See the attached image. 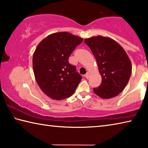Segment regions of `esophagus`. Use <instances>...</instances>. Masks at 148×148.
I'll return each instance as SVG.
<instances>
[{"mask_svg":"<svg viewBox=\"0 0 148 148\" xmlns=\"http://www.w3.org/2000/svg\"><path fill=\"white\" fill-rule=\"evenodd\" d=\"M89 76H90V74H89V72H87V73H86V75H85V77H86L87 79H88V78H89Z\"/></svg>","mask_w":148,"mask_h":148,"instance_id":"esophagus-1","label":"esophagus"}]
</instances>
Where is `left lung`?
Wrapping results in <instances>:
<instances>
[{"label": "left lung", "mask_w": 148, "mask_h": 148, "mask_svg": "<svg viewBox=\"0 0 148 148\" xmlns=\"http://www.w3.org/2000/svg\"><path fill=\"white\" fill-rule=\"evenodd\" d=\"M96 59L102 82L93 89L104 99L113 98L121 92L132 73L131 60L124 49L109 37L97 36L84 40Z\"/></svg>", "instance_id": "1"}]
</instances>
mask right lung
Listing matches in <instances>:
<instances>
[{"mask_svg": "<svg viewBox=\"0 0 148 148\" xmlns=\"http://www.w3.org/2000/svg\"><path fill=\"white\" fill-rule=\"evenodd\" d=\"M83 38L68 32L49 34L40 42L32 57L35 79L41 90L53 100L71 97L82 76L69 57Z\"/></svg>", "mask_w": 148, "mask_h": 148, "instance_id": "right-lung-1", "label": "right lung"}]
</instances>
